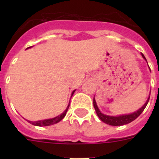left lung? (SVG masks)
Wrapping results in <instances>:
<instances>
[{
  "mask_svg": "<svg viewBox=\"0 0 159 159\" xmlns=\"http://www.w3.org/2000/svg\"><path fill=\"white\" fill-rule=\"evenodd\" d=\"M142 57L146 60L145 57H144V55H143V53H142ZM150 95H151V94H150ZM149 99H150V97L147 99V102H145V104L143 105L140 109L136 111L135 112H133V113L131 114H128V115H123V116H107V115L101 113V111H99L98 107H97L95 97H94V99H93V104H94V108H95V111H96L97 116H99V119H100L103 123H107V124L108 125H111V126H123V125L131 123L132 121H134V119H137V118L141 115L142 112L144 111L145 107H147V103H148L149 102Z\"/></svg>",
  "mask_w": 159,
  "mask_h": 159,
  "instance_id": "left-lung-1",
  "label": "left lung"
}]
</instances>
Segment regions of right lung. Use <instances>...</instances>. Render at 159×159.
Returning <instances> with one entry per match:
<instances>
[{"instance_id": "1", "label": "right lung", "mask_w": 159, "mask_h": 159, "mask_svg": "<svg viewBox=\"0 0 159 159\" xmlns=\"http://www.w3.org/2000/svg\"><path fill=\"white\" fill-rule=\"evenodd\" d=\"M30 48V47H29ZM75 90H74L71 93V96L73 95L74 92H75ZM69 105L67 106V107L66 108V110L63 112L61 115L60 116H57V117L52 118V119H43V120H39V121H35V122H32V121H29V120H27L29 123H30L31 124L34 125V126H38V127H43V126H50V125H53L55 123H57L60 121V120H62L64 118V116H66V113H67V110H68V107H69Z\"/></svg>"}]
</instances>
